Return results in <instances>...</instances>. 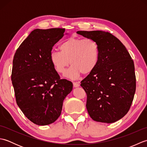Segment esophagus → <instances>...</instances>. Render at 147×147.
I'll return each mask as SVG.
<instances>
[{"label": "esophagus", "mask_w": 147, "mask_h": 147, "mask_svg": "<svg viewBox=\"0 0 147 147\" xmlns=\"http://www.w3.org/2000/svg\"><path fill=\"white\" fill-rule=\"evenodd\" d=\"M73 86L74 88H77V87H79L80 86V84L79 83H77V82H73Z\"/></svg>", "instance_id": "obj_1"}]
</instances>
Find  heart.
I'll list each match as a JSON object with an SVG mask.
<instances>
[{"label": "heart", "instance_id": "obj_1", "mask_svg": "<svg viewBox=\"0 0 147 147\" xmlns=\"http://www.w3.org/2000/svg\"><path fill=\"white\" fill-rule=\"evenodd\" d=\"M59 49L50 53V61L59 74H64L71 64L65 74L69 79L77 80L82 73L88 75L97 65L100 49L94 40L71 36L61 43Z\"/></svg>", "mask_w": 147, "mask_h": 147}]
</instances>
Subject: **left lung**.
I'll use <instances>...</instances> for the list:
<instances>
[{"label":"left lung","mask_w":147,"mask_h":147,"mask_svg":"<svg viewBox=\"0 0 147 147\" xmlns=\"http://www.w3.org/2000/svg\"><path fill=\"white\" fill-rule=\"evenodd\" d=\"M100 49L97 65L81 82L87 95L86 109L93 120L112 123L129 111L136 90L133 61L119 40L103 31H78Z\"/></svg>","instance_id":"left-lung-1"}]
</instances>
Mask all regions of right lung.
Masks as SVG:
<instances>
[{"label":"right lung","mask_w":147,"mask_h":147,"mask_svg":"<svg viewBox=\"0 0 147 147\" xmlns=\"http://www.w3.org/2000/svg\"><path fill=\"white\" fill-rule=\"evenodd\" d=\"M64 32L63 28L34 30L14 56L11 80L16 103L37 125H48L57 120L64 100L73 90V83L60 78L49 57Z\"/></svg>","instance_id":"1"}]
</instances>
